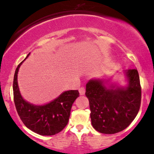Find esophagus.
<instances>
[{"instance_id":"34e87169","label":"esophagus","mask_w":154,"mask_h":154,"mask_svg":"<svg viewBox=\"0 0 154 154\" xmlns=\"http://www.w3.org/2000/svg\"><path fill=\"white\" fill-rule=\"evenodd\" d=\"M79 92H80V95H83L85 94V92H86V89L83 87H81V88H79Z\"/></svg>"}]
</instances>
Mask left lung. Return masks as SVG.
Here are the masks:
<instances>
[{
	"mask_svg": "<svg viewBox=\"0 0 154 154\" xmlns=\"http://www.w3.org/2000/svg\"><path fill=\"white\" fill-rule=\"evenodd\" d=\"M129 84L125 88H107L100 80L86 84L91 125L99 133L114 134L127 128L137 116L141 106L142 88L138 71L126 72Z\"/></svg>",
	"mask_w": 154,
	"mask_h": 154,
	"instance_id": "obj_1",
	"label": "left lung"
}]
</instances>
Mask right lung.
Returning a JSON list of instances; mask_svg holds the SVG:
<instances>
[{
	"instance_id": "add662e5",
	"label": "right lung",
	"mask_w": 154,
	"mask_h": 154,
	"mask_svg": "<svg viewBox=\"0 0 154 154\" xmlns=\"http://www.w3.org/2000/svg\"><path fill=\"white\" fill-rule=\"evenodd\" d=\"M24 61L17 67L13 79V97L17 112L24 125L32 131L42 136L57 134L68 125L71 106L80 95L78 90L65 91L44 106L30 104L22 98L17 82L18 69Z\"/></svg>"
}]
</instances>
